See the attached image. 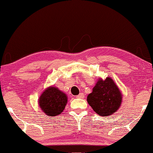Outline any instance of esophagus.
Listing matches in <instances>:
<instances>
[{"mask_svg": "<svg viewBox=\"0 0 153 153\" xmlns=\"http://www.w3.org/2000/svg\"><path fill=\"white\" fill-rule=\"evenodd\" d=\"M76 98H84V94H83V93H81V94H79L78 96H76Z\"/></svg>", "mask_w": 153, "mask_h": 153, "instance_id": "esophagus-1", "label": "esophagus"}]
</instances>
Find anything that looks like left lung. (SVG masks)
<instances>
[{"label": "left lung", "instance_id": "1", "mask_svg": "<svg viewBox=\"0 0 153 153\" xmlns=\"http://www.w3.org/2000/svg\"><path fill=\"white\" fill-rule=\"evenodd\" d=\"M122 95L110 77L105 80L99 79L92 93L87 97V102L100 116L114 114L122 104Z\"/></svg>", "mask_w": 153, "mask_h": 153}]
</instances>
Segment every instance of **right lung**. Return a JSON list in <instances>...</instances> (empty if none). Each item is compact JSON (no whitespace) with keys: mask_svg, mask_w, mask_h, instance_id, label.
Here are the masks:
<instances>
[{"mask_svg":"<svg viewBox=\"0 0 153 153\" xmlns=\"http://www.w3.org/2000/svg\"><path fill=\"white\" fill-rule=\"evenodd\" d=\"M67 102V95L56 87L51 86L43 91L39 100V106L46 115L57 116L64 110Z\"/></svg>","mask_w":153,"mask_h":153,"instance_id":"obj_1","label":"right lung"}]
</instances>
